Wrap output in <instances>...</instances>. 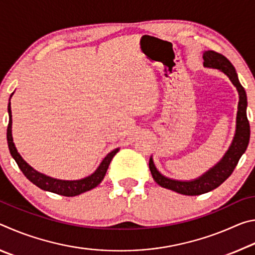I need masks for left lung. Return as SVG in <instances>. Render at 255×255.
Wrapping results in <instances>:
<instances>
[{
  "label": "left lung",
  "mask_w": 255,
  "mask_h": 255,
  "mask_svg": "<svg viewBox=\"0 0 255 255\" xmlns=\"http://www.w3.org/2000/svg\"><path fill=\"white\" fill-rule=\"evenodd\" d=\"M202 57H204L205 67L216 68V70L222 71L224 74L228 76V79L231 80L233 85L235 86L237 92H239L240 100L239 107H237L236 130L230 148H228L221 161L211 167L210 170L207 171L206 173L195 180L180 181L166 178L162 173H159L153 162V158H149V170L155 182L163 188L170 189L172 191L185 196H199L219 187L233 173L241 156L247 150L250 141V124L247 116V92L240 83L235 67L233 66V64L225 56L216 53L214 50L205 51Z\"/></svg>",
  "instance_id": "left-lung-1"
}]
</instances>
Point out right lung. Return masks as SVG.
I'll list each match as a JSON object with an SVG mask.
<instances>
[{
	"mask_svg": "<svg viewBox=\"0 0 255 255\" xmlns=\"http://www.w3.org/2000/svg\"><path fill=\"white\" fill-rule=\"evenodd\" d=\"M7 111H8V125H7V130H6V138H7L8 149H10L12 157L14 158V161L16 162V164H18L19 169L22 171V173L24 174L25 178H27L30 182H32L34 185H37L38 188L46 190V191L54 192V193H57V195L65 196V197H74V196H79L83 192L89 191V190H91L93 188H96L98 184L101 183L103 178H105L108 167L110 165L111 159L114 158L115 155L117 154L119 150V148H116L108 154L107 156L103 158V161L101 162L100 165H99L97 171L91 175L86 176L84 179L66 181V180H58V179L50 178V176H47L45 174L40 173V172L32 169V167L30 166L18 153V150H16L13 143V138H12L11 102H8Z\"/></svg>",
	"mask_w": 255,
	"mask_h": 255,
	"instance_id": "add662e5",
	"label": "right lung"
}]
</instances>
